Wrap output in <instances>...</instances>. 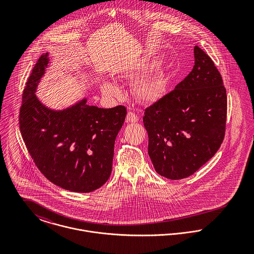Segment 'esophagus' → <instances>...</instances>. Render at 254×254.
Instances as JSON below:
<instances>
[{
	"label": "esophagus",
	"mask_w": 254,
	"mask_h": 254,
	"mask_svg": "<svg viewBox=\"0 0 254 254\" xmlns=\"http://www.w3.org/2000/svg\"><path fill=\"white\" fill-rule=\"evenodd\" d=\"M138 120H139V117L135 113H133L131 111H129L127 113V115H126V122H128V123H136Z\"/></svg>",
	"instance_id": "1"
}]
</instances>
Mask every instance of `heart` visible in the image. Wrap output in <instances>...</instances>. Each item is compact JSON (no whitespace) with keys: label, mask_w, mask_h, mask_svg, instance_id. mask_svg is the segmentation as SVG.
<instances>
[{"label":"heart","mask_w":254,"mask_h":254,"mask_svg":"<svg viewBox=\"0 0 254 254\" xmlns=\"http://www.w3.org/2000/svg\"><path fill=\"white\" fill-rule=\"evenodd\" d=\"M152 68L151 64H141L134 67H129L123 71L126 77H137L141 74L149 71ZM167 86V78L161 71L148 73L139 77L133 84V94L136 99L144 104H151L159 99L164 93ZM101 91L107 97H116L120 94L119 86L108 79H105L101 84Z\"/></svg>","instance_id":"b5f03b06"}]
</instances>
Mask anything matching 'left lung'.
Returning <instances> with one entry per match:
<instances>
[{
  "mask_svg": "<svg viewBox=\"0 0 254 254\" xmlns=\"http://www.w3.org/2000/svg\"><path fill=\"white\" fill-rule=\"evenodd\" d=\"M194 65L175 89L145 110L148 155L168 179L192 175L216 153L226 128L227 95L212 60L197 46Z\"/></svg>",
  "mask_w": 254,
  "mask_h": 254,
  "instance_id": "8db88e82",
  "label": "left lung"
}]
</instances>
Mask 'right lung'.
<instances>
[{"label":"right lung","instance_id":"add662e5","mask_svg":"<svg viewBox=\"0 0 254 254\" xmlns=\"http://www.w3.org/2000/svg\"><path fill=\"white\" fill-rule=\"evenodd\" d=\"M43 54L22 95L19 127L37 167L49 181L75 192H90L109 180L116 136L126 109H101L83 98L64 109H51L37 98L41 79L50 67Z\"/></svg>","mask_w":254,"mask_h":254}]
</instances>
